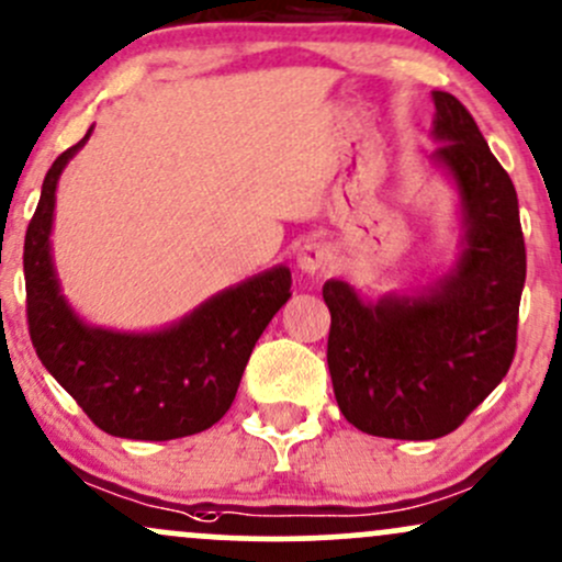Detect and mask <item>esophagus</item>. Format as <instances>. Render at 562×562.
I'll use <instances>...</instances> for the list:
<instances>
[{
  "instance_id": "34e87169",
  "label": "esophagus",
  "mask_w": 562,
  "mask_h": 562,
  "mask_svg": "<svg viewBox=\"0 0 562 562\" xmlns=\"http://www.w3.org/2000/svg\"><path fill=\"white\" fill-rule=\"evenodd\" d=\"M295 263L306 274H317V271H325L330 267V250L323 243H304L299 252H295Z\"/></svg>"
}]
</instances>
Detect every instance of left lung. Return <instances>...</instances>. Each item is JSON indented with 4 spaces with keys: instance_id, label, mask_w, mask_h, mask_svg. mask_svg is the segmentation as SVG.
Segmentation results:
<instances>
[{
    "instance_id": "8db88e82",
    "label": "left lung",
    "mask_w": 562,
    "mask_h": 562,
    "mask_svg": "<svg viewBox=\"0 0 562 562\" xmlns=\"http://www.w3.org/2000/svg\"><path fill=\"white\" fill-rule=\"evenodd\" d=\"M431 165L459 196V245L442 274L411 293L362 299L328 280V368L344 418L392 440L448 435L496 390L515 357L526 285L517 191L472 114L435 90Z\"/></svg>"
}]
</instances>
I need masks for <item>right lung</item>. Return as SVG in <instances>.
<instances>
[{
	"label": "right lung",
	"instance_id": "add662e5",
	"mask_svg": "<svg viewBox=\"0 0 562 562\" xmlns=\"http://www.w3.org/2000/svg\"><path fill=\"white\" fill-rule=\"evenodd\" d=\"M92 127L47 170L23 245L29 333L50 375L98 429L127 440H176L229 411L250 351L291 299V269L271 267L202 301L157 330H114L74 312L53 261L60 172Z\"/></svg>",
	"mask_w": 562,
	"mask_h": 562
}]
</instances>
